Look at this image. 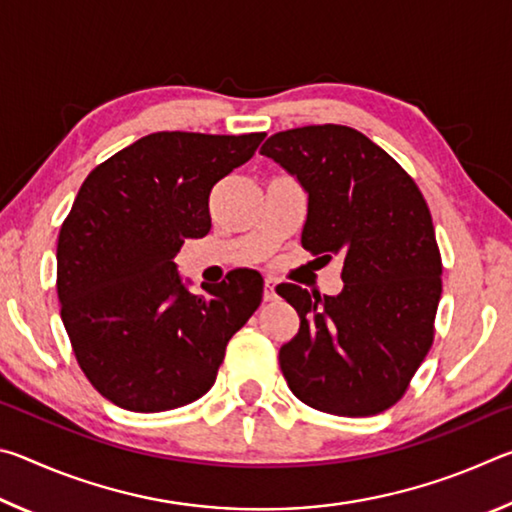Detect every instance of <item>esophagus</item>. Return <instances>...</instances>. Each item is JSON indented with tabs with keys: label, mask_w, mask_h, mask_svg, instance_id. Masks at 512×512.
<instances>
[{
	"label": "esophagus",
	"mask_w": 512,
	"mask_h": 512,
	"mask_svg": "<svg viewBox=\"0 0 512 512\" xmlns=\"http://www.w3.org/2000/svg\"><path fill=\"white\" fill-rule=\"evenodd\" d=\"M275 287H277V280H275V277H266V280H264V300H266V302L275 300V296H277V293H275Z\"/></svg>",
	"instance_id": "34e87169"
}]
</instances>
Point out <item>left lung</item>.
<instances>
[{
  "mask_svg": "<svg viewBox=\"0 0 512 512\" xmlns=\"http://www.w3.org/2000/svg\"><path fill=\"white\" fill-rule=\"evenodd\" d=\"M259 153L307 192L302 248L343 257L339 296L296 284L277 291L300 316L280 348L291 393L348 418L391 409L427 357L443 293L427 201L391 155L348 126L291 128Z\"/></svg>",
  "mask_w": 512,
  "mask_h": 512,
  "instance_id": "obj_1",
  "label": "left lung"
}]
</instances>
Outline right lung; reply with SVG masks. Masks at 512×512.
<instances>
[{
	"label": "right lung",
	"mask_w": 512,
	"mask_h": 512,
	"mask_svg": "<svg viewBox=\"0 0 512 512\" xmlns=\"http://www.w3.org/2000/svg\"><path fill=\"white\" fill-rule=\"evenodd\" d=\"M264 133H153L99 164L60 228V318L85 377L126 411L185 406L214 386L262 302L257 271L189 291L176 255L212 228L210 192Z\"/></svg>",
	"instance_id": "right-lung-1"
}]
</instances>
